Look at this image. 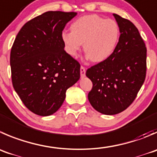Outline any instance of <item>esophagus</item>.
Returning a JSON list of instances; mask_svg holds the SVG:
<instances>
[{
  "mask_svg": "<svg viewBox=\"0 0 157 157\" xmlns=\"http://www.w3.org/2000/svg\"><path fill=\"white\" fill-rule=\"evenodd\" d=\"M85 74H86V69H85L84 67L81 66L80 67V76L82 77H85Z\"/></svg>",
  "mask_w": 157,
  "mask_h": 157,
  "instance_id": "34e87169",
  "label": "esophagus"
}]
</instances>
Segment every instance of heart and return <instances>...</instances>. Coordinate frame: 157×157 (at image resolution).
Here are the masks:
<instances>
[{
  "instance_id": "1",
  "label": "heart",
  "mask_w": 157,
  "mask_h": 157,
  "mask_svg": "<svg viewBox=\"0 0 157 157\" xmlns=\"http://www.w3.org/2000/svg\"><path fill=\"white\" fill-rule=\"evenodd\" d=\"M71 31H63L61 39L67 52L76 57L83 43V51L91 61L99 63L114 52L120 38L116 21L99 15H85L71 24Z\"/></svg>"
}]
</instances>
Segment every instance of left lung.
Listing matches in <instances>:
<instances>
[{
    "label": "left lung",
    "mask_w": 157,
    "mask_h": 157,
    "mask_svg": "<svg viewBox=\"0 0 157 157\" xmlns=\"http://www.w3.org/2000/svg\"><path fill=\"white\" fill-rule=\"evenodd\" d=\"M113 15L121 30L115 51L86 72L93 83L88 100L96 110L106 115L121 113L133 103L147 72V48L139 30L129 20Z\"/></svg>",
    "instance_id": "obj_1"
}]
</instances>
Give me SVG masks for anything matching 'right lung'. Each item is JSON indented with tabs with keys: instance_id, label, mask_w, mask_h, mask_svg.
I'll list each match as a JSON object with an SVG mask.
<instances>
[{
	"instance_id": "obj_1",
	"label": "right lung",
	"mask_w": 157,
	"mask_h": 157,
	"mask_svg": "<svg viewBox=\"0 0 157 157\" xmlns=\"http://www.w3.org/2000/svg\"><path fill=\"white\" fill-rule=\"evenodd\" d=\"M76 12L48 11L26 23L10 51L13 86L26 107L39 116L58 110L67 90L80 77V64L64 51L61 33Z\"/></svg>"
}]
</instances>
